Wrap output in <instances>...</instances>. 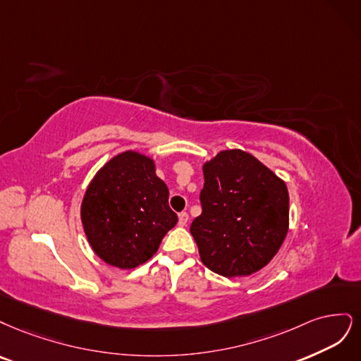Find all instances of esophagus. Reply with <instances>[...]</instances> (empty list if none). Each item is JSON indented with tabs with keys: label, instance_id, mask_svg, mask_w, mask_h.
I'll list each match as a JSON object with an SVG mask.
<instances>
[{
	"label": "esophagus",
	"instance_id": "esophagus-1",
	"mask_svg": "<svg viewBox=\"0 0 361 361\" xmlns=\"http://www.w3.org/2000/svg\"><path fill=\"white\" fill-rule=\"evenodd\" d=\"M188 222H189V214L185 213V212L180 213L178 214V225L180 226H185V225H188Z\"/></svg>",
	"mask_w": 361,
	"mask_h": 361
}]
</instances>
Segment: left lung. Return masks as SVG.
Masks as SVG:
<instances>
[{
    "mask_svg": "<svg viewBox=\"0 0 361 361\" xmlns=\"http://www.w3.org/2000/svg\"><path fill=\"white\" fill-rule=\"evenodd\" d=\"M202 171V214L190 226L202 264L228 279L259 271L289 229L285 181L238 148L219 151Z\"/></svg>",
    "mask_w": 361,
    "mask_h": 361,
    "instance_id": "1",
    "label": "left lung"
}]
</instances>
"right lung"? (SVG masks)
Wrapping results in <instances>:
<instances>
[{"label":"right lung","instance_id":"obj_1","mask_svg":"<svg viewBox=\"0 0 361 361\" xmlns=\"http://www.w3.org/2000/svg\"><path fill=\"white\" fill-rule=\"evenodd\" d=\"M156 161L136 149L115 154L92 177L80 202V222L97 257L130 270L154 257L178 217Z\"/></svg>","mask_w":361,"mask_h":361}]
</instances>
